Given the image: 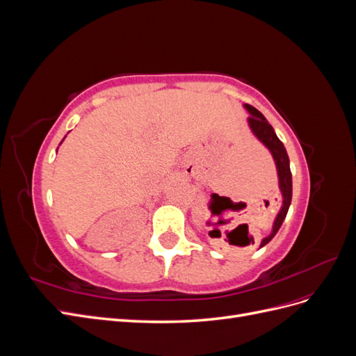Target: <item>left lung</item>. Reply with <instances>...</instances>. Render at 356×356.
Here are the masks:
<instances>
[{
    "instance_id": "left-lung-1",
    "label": "left lung",
    "mask_w": 356,
    "mask_h": 356,
    "mask_svg": "<svg viewBox=\"0 0 356 356\" xmlns=\"http://www.w3.org/2000/svg\"><path fill=\"white\" fill-rule=\"evenodd\" d=\"M243 108L248 111V114H250V117L246 118L248 127L251 129L252 135L268 149V153H270L273 157L276 174H277L279 191H281V196H282L281 209H279V212L276 213L273 225H272V232L268 233L266 238L261 239L260 248H263L275 238V234L279 232V229H281V225L286 217L288 209L291 207V199H293V177H291L289 157L286 154V149L281 143V139H279L277 135L275 134V129L266 120V117L257 108H254V106L243 104Z\"/></svg>"
}]
</instances>
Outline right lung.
<instances>
[{"instance_id":"add662e5","label":"right lung","mask_w":356,"mask_h":356,"mask_svg":"<svg viewBox=\"0 0 356 356\" xmlns=\"http://www.w3.org/2000/svg\"><path fill=\"white\" fill-rule=\"evenodd\" d=\"M63 139H65V138H63ZM63 139H62V141H63ZM60 144H62V143H60Z\"/></svg>"}]
</instances>
